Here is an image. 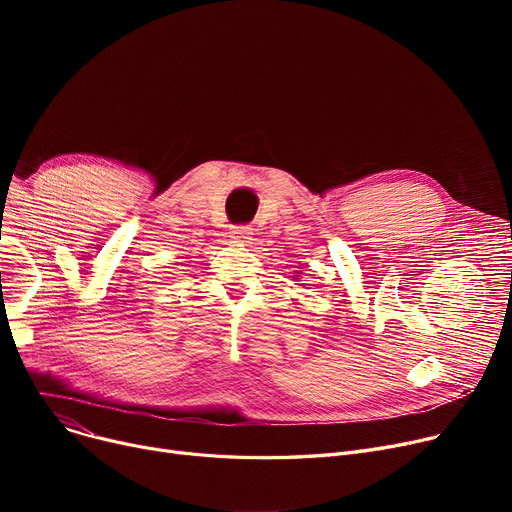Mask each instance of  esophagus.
I'll return each mask as SVG.
<instances>
[{
    "label": "esophagus",
    "instance_id": "34e87169",
    "mask_svg": "<svg viewBox=\"0 0 512 512\" xmlns=\"http://www.w3.org/2000/svg\"><path fill=\"white\" fill-rule=\"evenodd\" d=\"M232 240L234 242H240V245H247V242L253 240V232L249 226H234L232 232H230Z\"/></svg>",
    "mask_w": 512,
    "mask_h": 512
}]
</instances>
